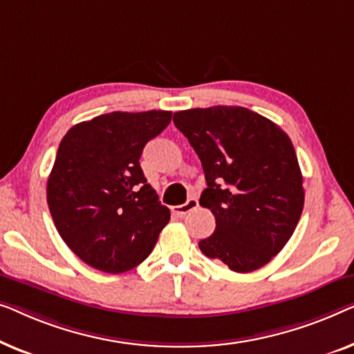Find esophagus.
I'll use <instances>...</instances> for the list:
<instances>
[{
    "label": "esophagus",
    "mask_w": 354,
    "mask_h": 354,
    "mask_svg": "<svg viewBox=\"0 0 354 354\" xmlns=\"http://www.w3.org/2000/svg\"><path fill=\"white\" fill-rule=\"evenodd\" d=\"M197 207H198V202H197V198L191 197V198H187V202H186V203H183V205L171 207V212L175 213V215H178V216H184V215H187L189 212L196 210Z\"/></svg>",
    "instance_id": "1"
}]
</instances>
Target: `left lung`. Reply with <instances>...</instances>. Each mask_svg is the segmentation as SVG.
<instances>
[{
    "mask_svg": "<svg viewBox=\"0 0 354 354\" xmlns=\"http://www.w3.org/2000/svg\"><path fill=\"white\" fill-rule=\"evenodd\" d=\"M173 122L201 158L207 189L198 203L216 221L198 242L202 253L236 272L265 266L292 237L305 203L290 138L239 106L189 109Z\"/></svg>",
    "mask_w": 354,
    "mask_h": 354,
    "instance_id": "1",
    "label": "left lung"
}]
</instances>
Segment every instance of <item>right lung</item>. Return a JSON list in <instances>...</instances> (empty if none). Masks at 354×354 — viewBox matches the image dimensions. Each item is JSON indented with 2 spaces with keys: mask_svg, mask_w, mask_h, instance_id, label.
Masks as SVG:
<instances>
[{
  "mask_svg": "<svg viewBox=\"0 0 354 354\" xmlns=\"http://www.w3.org/2000/svg\"><path fill=\"white\" fill-rule=\"evenodd\" d=\"M171 112H111L68 129L48 178L46 197L68 248L99 271L125 272L151 255L170 210L139 165L142 149Z\"/></svg>",
  "mask_w": 354,
  "mask_h": 354,
  "instance_id": "obj_1",
  "label": "right lung"
}]
</instances>
